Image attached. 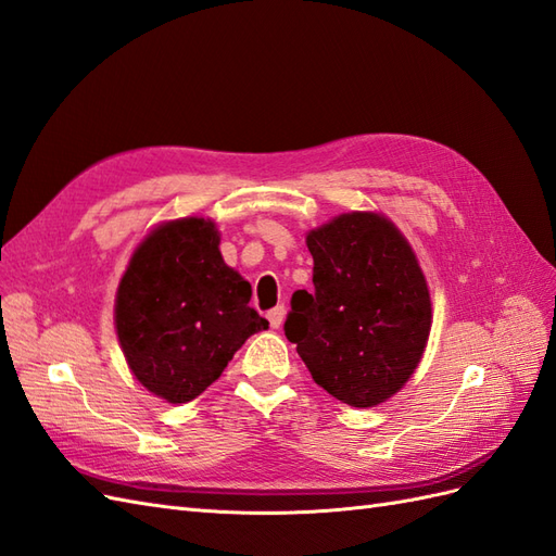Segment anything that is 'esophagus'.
<instances>
[{"label":"esophagus","mask_w":556,"mask_h":556,"mask_svg":"<svg viewBox=\"0 0 556 556\" xmlns=\"http://www.w3.org/2000/svg\"><path fill=\"white\" fill-rule=\"evenodd\" d=\"M283 317H287V307H283V305H277V307L267 312V319H269V326H273V329H279V326L283 324Z\"/></svg>","instance_id":"1"}]
</instances>
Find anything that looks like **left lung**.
I'll list each match as a JSON object with an SVG mask.
<instances>
[{
  "mask_svg": "<svg viewBox=\"0 0 556 556\" xmlns=\"http://www.w3.org/2000/svg\"><path fill=\"white\" fill-rule=\"evenodd\" d=\"M315 291H295L283 333L312 378L368 408L416 371L432 305L414 251L378 213H343L307 235Z\"/></svg>",
  "mask_w": 556,
  "mask_h": 556,
  "instance_id": "obj_1",
  "label": "left lung"
}]
</instances>
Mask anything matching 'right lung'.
<instances>
[{
  "instance_id": "add662e5",
  "label": "right lung",
  "mask_w": 556,
  "mask_h": 556,
  "mask_svg": "<svg viewBox=\"0 0 556 556\" xmlns=\"http://www.w3.org/2000/svg\"><path fill=\"white\" fill-rule=\"evenodd\" d=\"M216 225L170 220L136 249L119 281L115 324L124 357L152 394L192 402L247 338L267 329L251 283L227 267Z\"/></svg>"
}]
</instances>
